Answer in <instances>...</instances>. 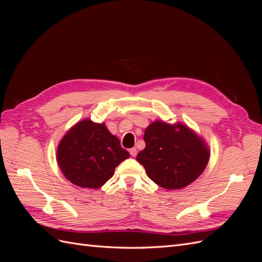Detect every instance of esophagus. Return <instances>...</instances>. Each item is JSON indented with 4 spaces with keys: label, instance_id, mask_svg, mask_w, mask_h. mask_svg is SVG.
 Instances as JSON below:
<instances>
[{
    "label": "esophagus",
    "instance_id": "esophagus-1",
    "mask_svg": "<svg viewBox=\"0 0 262 262\" xmlns=\"http://www.w3.org/2000/svg\"><path fill=\"white\" fill-rule=\"evenodd\" d=\"M130 155L132 156V157H136L137 156V154H138V152H137V148L136 147H133V148H130Z\"/></svg>",
    "mask_w": 262,
    "mask_h": 262
}]
</instances>
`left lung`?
Masks as SVG:
<instances>
[{
	"label": "left lung",
	"mask_w": 262,
	"mask_h": 262,
	"mask_svg": "<svg viewBox=\"0 0 262 262\" xmlns=\"http://www.w3.org/2000/svg\"><path fill=\"white\" fill-rule=\"evenodd\" d=\"M145 148L137 161L156 185L168 190L185 188L205 169L210 149L203 139L181 122L154 121L145 129Z\"/></svg>",
	"instance_id": "obj_1"
}]
</instances>
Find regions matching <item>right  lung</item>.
<instances>
[{"label": "right lung", "instance_id": "right-lung-1", "mask_svg": "<svg viewBox=\"0 0 262 262\" xmlns=\"http://www.w3.org/2000/svg\"><path fill=\"white\" fill-rule=\"evenodd\" d=\"M129 156L105 123L90 119L74 124L57 149V162L67 179L78 187L93 189L112 178L117 166Z\"/></svg>", "mask_w": 262, "mask_h": 262}]
</instances>
